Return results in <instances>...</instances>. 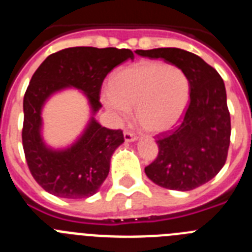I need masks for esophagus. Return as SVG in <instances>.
Listing matches in <instances>:
<instances>
[{
  "label": "esophagus",
  "mask_w": 252,
  "mask_h": 252,
  "mask_svg": "<svg viewBox=\"0 0 252 252\" xmlns=\"http://www.w3.org/2000/svg\"><path fill=\"white\" fill-rule=\"evenodd\" d=\"M124 136H125V141H127V142L135 141V140L139 139V136H137L136 133L131 132V131H125Z\"/></svg>",
  "instance_id": "1"
}]
</instances>
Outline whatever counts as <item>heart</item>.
Here are the masks:
<instances>
[{
    "label": "heart",
    "mask_w": 252,
    "mask_h": 252,
    "mask_svg": "<svg viewBox=\"0 0 252 252\" xmlns=\"http://www.w3.org/2000/svg\"><path fill=\"white\" fill-rule=\"evenodd\" d=\"M104 106L119 119L135 106L145 130L160 132L182 117L189 99V81L183 70L162 62H141L116 73L102 95Z\"/></svg>",
    "instance_id": "1"
}]
</instances>
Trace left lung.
Segmentation results:
<instances>
[{"mask_svg": "<svg viewBox=\"0 0 252 252\" xmlns=\"http://www.w3.org/2000/svg\"><path fill=\"white\" fill-rule=\"evenodd\" d=\"M161 58L183 70L189 81V103L175 128L157 136V159L145 168L155 184L192 190L215 178L224 165L231 137L230 111L223 79L202 58L178 48L136 50Z\"/></svg>", "mask_w": 252, "mask_h": 252, "instance_id": "obj_1", "label": "left lung"}]
</instances>
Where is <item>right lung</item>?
Here are the masks:
<instances>
[{"label":"right lung","mask_w":252,"mask_h":252,"mask_svg":"<svg viewBox=\"0 0 252 252\" xmlns=\"http://www.w3.org/2000/svg\"><path fill=\"white\" fill-rule=\"evenodd\" d=\"M130 49L66 48L49 55L36 69L24 95L22 146L31 175L50 194L81 199L94 194L110 171L113 151L125 141L122 130L101 126L94 119L72 148L54 151L44 145L41 107L49 95L65 87L87 94L93 113L102 107V83L125 60H133Z\"/></svg>","instance_id":"right-lung-1"}]
</instances>
